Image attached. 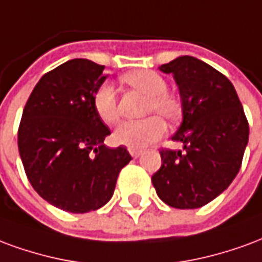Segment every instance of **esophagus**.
I'll return each mask as SVG.
<instances>
[{
  "label": "esophagus",
  "instance_id": "obj_1",
  "mask_svg": "<svg viewBox=\"0 0 262 262\" xmlns=\"http://www.w3.org/2000/svg\"><path fill=\"white\" fill-rule=\"evenodd\" d=\"M129 154H131V156H133V158H135V159H137V158H139V156H141V155H142V150H138V149H129Z\"/></svg>",
  "mask_w": 262,
  "mask_h": 262
}]
</instances>
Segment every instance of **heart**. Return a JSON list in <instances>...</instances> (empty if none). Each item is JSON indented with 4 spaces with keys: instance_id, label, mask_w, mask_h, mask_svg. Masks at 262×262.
<instances>
[{
    "instance_id": "1",
    "label": "heart",
    "mask_w": 262,
    "mask_h": 262,
    "mask_svg": "<svg viewBox=\"0 0 262 262\" xmlns=\"http://www.w3.org/2000/svg\"><path fill=\"white\" fill-rule=\"evenodd\" d=\"M124 79L131 86L149 96L146 113H159L167 120H174L180 116L181 106L179 99L166 92L167 82L158 72L149 70L134 71L124 76ZM93 107L104 123L113 124L117 121V95L112 83L104 82L95 91ZM165 131L163 120L158 116H152L139 121H124L116 128L113 138L118 145H124L129 149H142L150 142L159 139Z\"/></svg>"
}]
</instances>
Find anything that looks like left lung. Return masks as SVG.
Returning <instances> with one entry per match:
<instances>
[{
  "label": "left lung",
  "mask_w": 262,
  "mask_h": 262,
  "mask_svg": "<svg viewBox=\"0 0 262 262\" xmlns=\"http://www.w3.org/2000/svg\"><path fill=\"white\" fill-rule=\"evenodd\" d=\"M159 70L173 75L180 92L183 121L171 139L183 150H160L162 166L152 183L167 205L201 208L240 170L249 123L232 82L207 62L181 55Z\"/></svg>",
  "instance_id": "1"
}]
</instances>
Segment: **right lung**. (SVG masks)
<instances>
[{"instance_id": "1", "label": "right lung", "mask_w": 262, "mask_h": 262, "mask_svg": "<svg viewBox=\"0 0 262 262\" xmlns=\"http://www.w3.org/2000/svg\"><path fill=\"white\" fill-rule=\"evenodd\" d=\"M104 66L74 58L40 78L24 108L18 148L30 184L43 200L72 213L96 211L113 196L125 146L103 145L110 129L93 107Z\"/></svg>"}]
</instances>
